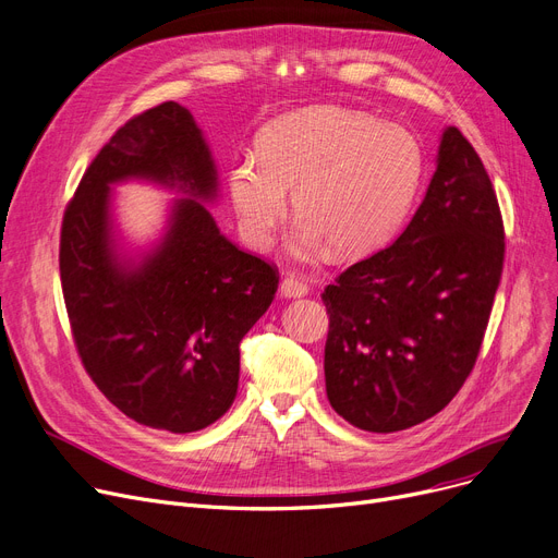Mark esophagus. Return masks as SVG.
<instances>
[{
  "mask_svg": "<svg viewBox=\"0 0 558 558\" xmlns=\"http://www.w3.org/2000/svg\"><path fill=\"white\" fill-rule=\"evenodd\" d=\"M279 293H281V298H286V300H290V298H304V295L308 293V286H306V281H302L300 277L288 275V277H283V281H281V286H279Z\"/></svg>",
  "mask_w": 558,
  "mask_h": 558,
  "instance_id": "34e87169",
  "label": "esophagus"
}]
</instances>
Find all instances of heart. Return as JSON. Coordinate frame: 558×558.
<instances>
[{
    "label": "heart",
    "instance_id": "b5f03b06",
    "mask_svg": "<svg viewBox=\"0 0 558 558\" xmlns=\"http://www.w3.org/2000/svg\"><path fill=\"white\" fill-rule=\"evenodd\" d=\"M422 172L424 151L409 129L323 104L265 126L258 158L231 163L227 193L254 250L270 245L293 193L300 220L290 250L315 256L331 245L338 256H363L404 222Z\"/></svg>",
    "mask_w": 558,
    "mask_h": 558
}]
</instances>
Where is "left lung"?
I'll list each match as a JSON object with an SVG mask.
<instances>
[{
    "instance_id": "8db88e82",
    "label": "left lung",
    "mask_w": 558,
    "mask_h": 558,
    "mask_svg": "<svg viewBox=\"0 0 558 558\" xmlns=\"http://www.w3.org/2000/svg\"><path fill=\"white\" fill-rule=\"evenodd\" d=\"M501 263L493 183L480 154L447 126L409 227L323 293L333 411L375 434L409 429L442 411L480 354Z\"/></svg>"
}]
</instances>
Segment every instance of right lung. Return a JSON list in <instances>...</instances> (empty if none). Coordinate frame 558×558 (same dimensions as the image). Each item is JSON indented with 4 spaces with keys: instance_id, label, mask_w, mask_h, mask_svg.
<instances>
[{
    "instance_id": "right-lung-1",
    "label": "right lung",
    "mask_w": 558,
    "mask_h": 558,
    "mask_svg": "<svg viewBox=\"0 0 558 558\" xmlns=\"http://www.w3.org/2000/svg\"><path fill=\"white\" fill-rule=\"evenodd\" d=\"M145 180L178 195L165 233L131 251L112 185ZM214 154L177 101L129 120L101 147L61 229V283L78 356L106 400L170 434L199 432L235 400L243 336L277 293L272 265L238 250L206 208Z\"/></svg>"
}]
</instances>
